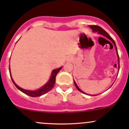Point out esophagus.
Wrapping results in <instances>:
<instances>
[{
	"label": "esophagus",
	"mask_w": 129,
	"mask_h": 129,
	"mask_svg": "<svg viewBox=\"0 0 129 129\" xmlns=\"http://www.w3.org/2000/svg\"><path fill=\"white\" fill-rule=\"evenodd\" d=\"M67 61H69V62H71V61H72L73 60V58L72 57H67Z\"/></svg>",
	"instance_id": "esophagus-1"
}]
</instances>
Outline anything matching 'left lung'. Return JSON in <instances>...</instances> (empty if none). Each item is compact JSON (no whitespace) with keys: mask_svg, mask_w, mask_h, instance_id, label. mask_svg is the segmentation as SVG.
Segmentation results:
<instances>
[{"mask_svg":"<svg viewBox=\"0 0 129 129\" xmlns=\"http://www.w3.org/2000/svg\"><path fill=\"white\" fill-rule=\"evenodd\" d=\"M89 27L90 28H91V29L92 30V31H93V32H97V33L99 34H101L102 35V36H104V37H106V38L109 39V40H111L112 42V43L114 44V46H115V50H116V53H117V57H118V60H119V54H118V52H117V47H116V45H115V41H114V39H113L111 37H110V36H109V34L107 33V32H105L104 30L102 28H101V27H99V26H97V25H89ZM74 84H75V87H76V88L78 90L80 91V92H82V93H85V94H87L86 93H85V92H84L83 91H82L81 90L79 89V87L77 86V84L75 83V80H74ZM93 96L94 95H92Z\"/></svg>","mask_w":129,"mask_h":129,"instance_id":"left-lung-1","label":"left lung"}]
</instances>
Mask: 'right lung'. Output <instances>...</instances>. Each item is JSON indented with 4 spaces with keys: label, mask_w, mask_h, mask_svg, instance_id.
<instances>
[{
    "label": "right lung",
    "mask_w": 129,
    "mask_h": 129,
    "mask_svg": "<svg viewBox=\"0 0 129 129\" xmlns=\"http://www.w3.org/2000/svg\"><path fill=\"white\" fill-rule=\"evenodd\" d=\"M62 68V67H60V68L56 69L53 70L52 72L51 75H50V77L49 79V80H48L47 82L44 85H43L41 88L40 89L36 90H26L20 87L19 86H18L15 83V82L13 80L12 77L11 73H10V68L9 67V72H10V77H11L12 80V82L14 83V84L15 85V86L19 90H20L21 92H22L23 93H24L25 94L27 95H29L30 97H40V96L42 95L45 94V93H47L50 90L54 87V84L55 82V77H56L57 74H58V72H59L61 70V69Z\"/></svg>",
    "instance_id": "add662e5"
}]
</instances>
